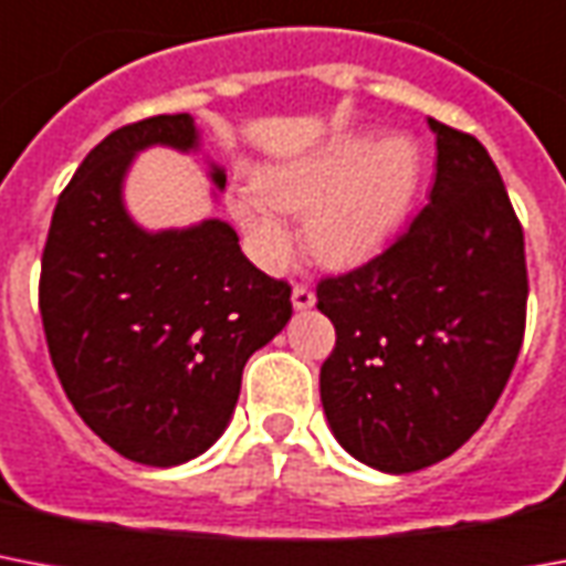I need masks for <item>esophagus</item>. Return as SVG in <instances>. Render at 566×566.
Returning <instances> with one entry per match:
<instances>
[{
	"label": "esophagus",
	"instance_id": "34e87169",
	"mask_svg": "<svg viewBox=\"0 0 566 566\" xmlns=\"http://www.w3.org/2000/svg\"><path fill=\"white\" fill-rule=\"evenodd\" d=\"M292 306H295L297 312L312 310V306H315V292L306 286H295L292 289Z\"/></svg>",
	"mask_w": 566,
	"mask_h": 566
}]
</instances>
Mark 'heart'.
Segmentation results:
<instances>
[{"instance_id":"heart-1","label":"heart","mask_w":566,"mask_h":566,"mask_svg":"<svg viewBox=\"0 0 566 566\" xmlns=\"http://www.w3.org/2000/svg\"><path fill=\"white\" fill-rule=\"evenodd\" d=\"M423 157L403 134H342L306 155L271 163L230 189V212L265 269L292 256L284 212H306L312 256L333 269L359 265L386 251L418 196Z\"/></svg>"}]
</instances>
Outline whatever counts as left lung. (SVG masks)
I'll return each instance as SVG.
<instances>
[{
    "instance_id": "left-lung-1",
    "label": "left lung",
    "mask_w": 566,
    "mask_h": 566,
    "mask_svg": "<svg viewBox=\"0 0 566 566\" xmlns=\"http://www.w3.org/2000/svg\"><path fill=\"white\" fill-rule=\"evenodd\" d=\"M436 184L403 237L318 283L336 327L321 403L347 453L382 473L453 455L491 415L526 329L523 228L476 137L429 119Z\"/></svg>"
}]
</instances>
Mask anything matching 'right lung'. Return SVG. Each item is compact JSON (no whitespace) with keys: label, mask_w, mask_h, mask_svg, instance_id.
Returning a JSON list of instances; mask_svg holds the SVG:
<instances>
[{"label":"right lung","mask_w":566,"mask_h":566,"mask_svg":"<svg viewBox=\"0 0 566 566\" xmlns=\"http://www.w3.org/2000/svg\"><path fill=\"white\" fill-rule=\"evenodd\" d=\"M198 143L189 113L107 134L57 198L40 265V315L70 403L104 444L151 468L219 441L245 361L292 318L289 283L242 254L228 221L146 230L125 210L139 151ZM210 178L224 189V169Z\"/></svg>","instance_id":"obj_1"}]
</instances>
